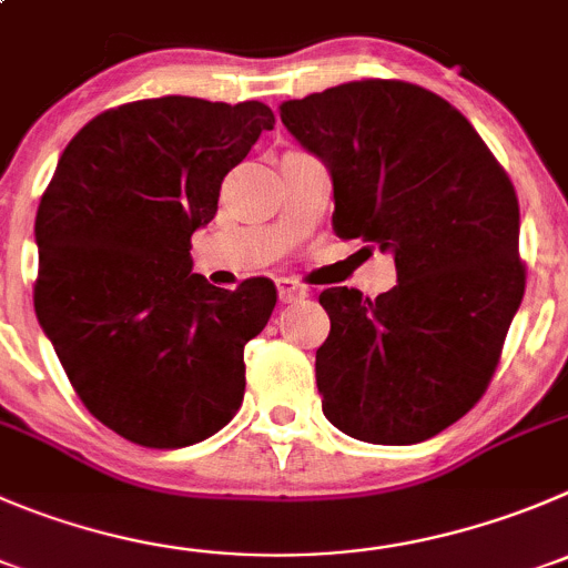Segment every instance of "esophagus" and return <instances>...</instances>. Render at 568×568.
Returning <instances> with one entry per match:
<instances>
[{"mask_svg": "<svg viewBox=\"0 0 568 568\" xmlns=\"http://www.w3.org/2000/svg\"><path fill=\"white\" fill-rule=\"evenodd\" d=\"M306 295H310V290L301 284V281L295 278H278V298L281 304H298V301H304Z\"/></svg>", "mask_w": 568, "mask_h": 568, "instance_id": "34e87169", "label": "esophagus"}]
</instances>
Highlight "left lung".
Segmentation results:
<instances>
[{
  "label": "left lung",
  "instance_id": "obj_1",
  "mask_svg": "<svg viewBox=\"0 0 568 568\" xmlns=\"http://www.w3.org/2000/svg\"><path fill=\"white\" fill-rule=\"evenodd\" d=\"M281 122L332 172L334 234L398 273L376 298L321 293L323 415L365 443L429 440L485 396L524 298L516 189L455 105L404 80L290 100Z\"/></svg>",
  "mask_w": 568,
  "mask_h": 568
}]
</instances>
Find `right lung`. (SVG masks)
<instances>
[{"instance_id":"obj_1","label":"right lung","mask_w":568,"mask_h":568,"mask_svg":"<svg viewBox=\"0 0 568 568\" xmlns=\"http://www.w3.org/2000/svg\"><path fill=\"white\" fill-rule=\"evenodd\" d=\"M273 125L256 100L108 108L67 144L38 203V323L85 409L125 440L181 449L242 407V354L275 284L212 287L189 251L223 178Z\"/></svg>"}]
</instances>
